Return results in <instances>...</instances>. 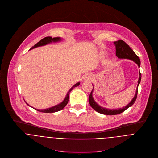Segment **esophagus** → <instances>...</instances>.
Here are the masks:
<instances>
[{
	"instance_id": "1",
	"label": "esophagus",
	"mask_w": 158,
	"mask_h": 158,
	"mask_svg": "<svg viewBox=\"0 0 158 158\" xmlns=\"http://www.w3.org/2000/svg\"><path fill=\"white\" fill-rule=\"evenodd\" d=\"M93 78V76L91 73H87L85 75L83 78V80L85 81H91Z\"/></svg>"
}]
</instances>
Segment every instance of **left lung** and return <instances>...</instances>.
<instances>
[{"label": "left lung", "mask_w": 158, "mask_h": 158, "mask_svg": "<svg viewBox=\"0 0 158 158\" xmlns=\"http://www.w3.org/2000/svg\"><path fill=\"white\" fill-rule=\"evenodd\" d=\"M114 43L115 46L116 56L118 58L121 59H130L131 60H133L138 65V67L139 68V67H140L139 58L136 55V54L134 52V51L130 48V46L126 43H125L122 40H118V41L114 42ZM141 74L140 72H139V78L138 80V85L136 87L135 94L133 98L132 99V100L130 102V103L128 104L126 106L123 107L122 109L120 108L118 109H109L102 107L100 106L99 105H98L95 102V101L94 100V99L93 98V89L89 96V99H88L89 103L93 109H94L96 112H98L100 114H104V115H110L119 114L124 112L126 109H127L128 107H131L135 103V102L136 99L137 93H138V85L141 81Z\"/></svg>", "instance_id": "1"}]
</instances>
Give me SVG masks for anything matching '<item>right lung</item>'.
<instances>
[{"mask_svg": "<svg viewBox=\"0 0 158 158\" xmlns=\"http://www.w3.org/2000/svg\"><path fill=\"white\" fill-rule=\"evenodd\" d=\"M61 41V38H52V37H50V36H48V37H46L43 39H42L40 41H39L38 43H36L34 46H33L30 50L31 49H33L35 48H37V47H40V46H44V45H46L50 43H52V42H58V41ZM80 84V82L78 83H77L75 85H74L68 91L64 100L61 102L58 105H56V106H54L53 107H51L50 108H48V109H36V110L39 111V112H46V113H52V112H58L62 109H63L65 106L67 104L68 102H69V94L70 93V91L75 87L79 86ZM27 104L29 106H30L27 102H26ZM31 107V106H30Z\"/></svg>", "mask_w": 158, "mask_h": 158, "instance_id": "obj_1", "label": "right lung"}]
</instances>
